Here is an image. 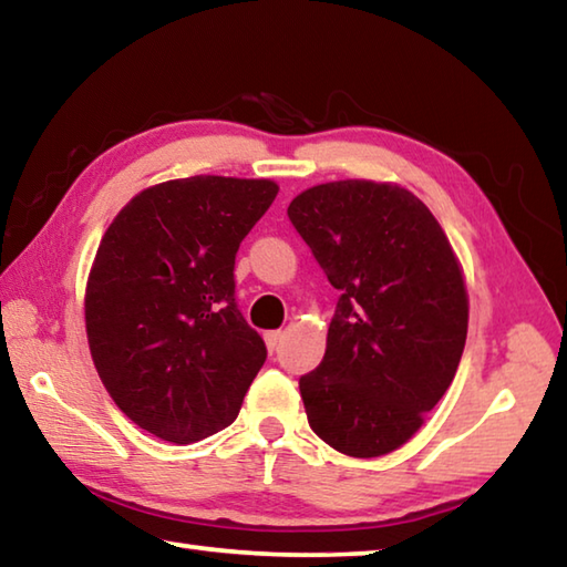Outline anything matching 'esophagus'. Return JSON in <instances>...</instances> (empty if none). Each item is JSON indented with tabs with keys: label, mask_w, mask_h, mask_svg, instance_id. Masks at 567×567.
Listing matches in <instances>:
<instances>
[{
	"label": "esophagus",
	"mask_w": 567,
	"mask_h": 567,
	"mask_svg": "<svg viewBox=\"0 0 567 567\" xmlns=\"http://www.w3.org/2000/svg\"><path fill=\"white\" fill-rule=\"evenodd\" d=\"M282 342V332L280 329H272V332H265V344L270 352H277V347Z\"/></svg>",
	"instance_id": "obj_1"
}]
</instances>
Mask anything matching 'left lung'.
<instances>
[{"label":"left lung","instance_id":"8db88e82","mask_svg":"<svg viewBox=\"0 0 567 567\" xmlns=\"http://www.w3.org/2000/svg\"><path fill=\"white\" fill-rule=\"evenodd\" d=\"M287 215L339 292L324 359L300 377L307 421L339 454L384 456L454 382L468 329L456 255L426 205L391 183L315 185Z\"/></svg>","mask_w":567,"mask_h":567}]
</instances>
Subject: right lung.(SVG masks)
<instances>
[{
	"label": "right lung",
	"instance_id": "1",
	"mask_svg": "<svg viewBox=\"0 0 567 567\" xmlns=\"http://www.w3.org/2000/svg\"><path fill=\"white\" fill-rule=\"evenodd\" d=\"M272 181L193 176L138 193L99 245L86 287L96 372L133 424L173 444L230 426L267 359L235 302V255Z\"/></svg>",
	"mask_w": 567,
	"mask_h": 567
}]
</instances>
